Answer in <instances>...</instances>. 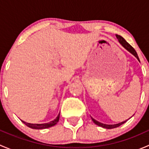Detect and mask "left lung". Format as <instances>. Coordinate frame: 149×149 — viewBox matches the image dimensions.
<instances>
[{"label": "left lung", "mask_w": 149, "mask_h": 149, "mask_svg": "<svg viewBox=\"0 0 149 149\" xmlns=\"http://www.w3.org/2000/svg\"><path fill=\"white\" fill-rule=\"evenodd\" d=\"M116 37H117V38H118L119 42L122 45H123V47H124L125 48L127 51H128V52H130V53L133 54V55H134V56L136 57V58L139 61V56H138V55H137V52H136V51L135 50L134 48L130 45V44H128V43L125 41V40L123 37H121V36H120V35H118V34H116ZM91 120H92V121L94 122L96 125H97L98 126H100V127H104V128H107V129H112V128H115V127H119V126H120L121 125L124 124V123L127 120H125V121L121 122V123H118V124L107 125V124H103V123H100V122L96 120H94V118H91Z\"/></svg>", "instance_id": "1"}]
</instances>
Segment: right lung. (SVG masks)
Here are the masks:
<instances>
[{"label":"right lung","mask_w":149,"mask_h":149,"mask_svg":"<svg viewBox=\"0 0 149 149\" xmlns=\"http://www.w3.org/2000/svg\"><path fill=\"white\" fill-rule=\"evenodd\" d=\"M59 118H60V113H59V115H58V117H57V118H55L54 120L49 122V123H43V124H31V123H26V122H24L23 120H22V121L23 122V123H24L26 126L31 127V128L38 129V130H40V129L48 128V127H52V126L55 125L58 123V122L59 121Z\"/></svg>","instance_id":"right-lung-1"}]
</instances>
